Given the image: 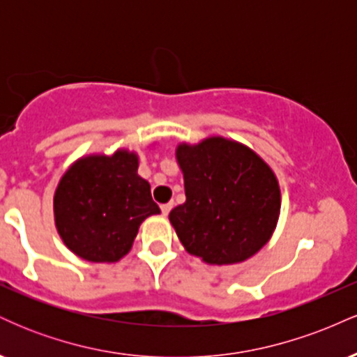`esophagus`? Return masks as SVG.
<instances>
[{
    "mask_svg": "<svg viewBox=\"0 0 357 357\" xmlns=\"http://www.w3.org/2000/svg\"><path fill=\"white\" fill-rule=\"evenodd\" d=\"M171 208H173V203H166V204H161V211H162V215H165V216L169 215Z\"/></svg>",
    "mask_w": 357,
    "mask_h": 357,
    "instance_id": "34e87169",
    "label": "esophagus"
}]
</instances>
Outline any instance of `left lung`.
I'll return each mask as SVG.
<instances>
[{"label": "left lung", "mask_w": 357, "mask_h": 357, "mask_svg": "<svg viewBox=\"0 0 357 357\" xmlns=\"http://www.w3.org/2000/svg\"><path fill=\"white\" fill-rule=\"evenodd\" d=\"M176 159L186 202L171 210L169 221L188 253L210 265H231L267 245L280 215V188L255 151L213 136L181 142Z\"/></svg>", "instance_id": "left-lung-1"}]
</instances>
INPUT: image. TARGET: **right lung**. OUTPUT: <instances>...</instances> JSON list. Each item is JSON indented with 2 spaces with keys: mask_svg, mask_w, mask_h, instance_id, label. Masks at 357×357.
Wrapping results in <instances>:
<instances>
[{
  "mask_svg": "<svg viewBox=\"0 0 357 357\" xmlns=\"http://www.w3.org/2000/svg\"><path fill=\"white\" fill-rule=\"evenodd\" d=\"M137 167L136 153L117 149L84 155L61 176L53 196L55 227L77 257L119 261L132 248L142 221L161 213Z\"/></svg>",
  "mask_w": 357,
  "mask_h": 357,
  "instance_id": "obj_1",
  "label": "right lung"
}]
</instances>
